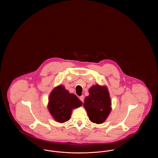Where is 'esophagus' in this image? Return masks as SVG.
<instances>
[{
    "label": "esophagus",
    "mask_w": 158,
    "mask_h": 158,
    "mask_svg": "<svg viewBox=\"0 0 158 158\" xmlns=\"http://www.w3.org/2000/svg\"><path fill=\"white\" fill-rule=\"evenodd\" d=\"M79 99H80V100L83 102V101H84V97H83V95H82V96H81L80 97H79Z\"/></svg>",
    "instance_id": "obj_1"
}]
</instances>
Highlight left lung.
<instances>
[{
	"mask_svg": "<svg viewBox=\"0 0 158 158\" xmlns=\"http://www.w3.org/2000/svg\"><path fill=\"white\" fill-rule=\"evenodd\" d=\"M88 92L89 94L85 98L83 106L90 121L102 124L106 120L112 109L108 89L105 85L96 84L92 85Z\"/></svg>",
	"mask_w": 158,
	"mask_h": 158,
	"instance_id": "obj_1",
	"label": "left lung"
}]
</instances>
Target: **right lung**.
Returning a JSON list of instances; mask_svg holds the SVG:
<instances>
[{"instance_id": "right-lung-1", "label": "right lung", "mask_w": 158, "mask_h": 158, "mask_svg": "<svg viewBox=\"0 0 158 158\" xmlns=\"http://www.w3.org/2000/svg\"><path fill=\"white\" fill-rule=\"evenodd\" d=\"M82 105V102L65 87L60 85L53 89L49 95L48 110L53 119L63 123L70 120L73 109Z\"/></svg>"}]
</instances>
